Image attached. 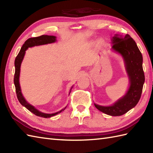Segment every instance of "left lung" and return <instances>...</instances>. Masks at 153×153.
Returning <instances> with one entry per match:
<instances>
[{
  "label": "left lung",
  "mask_w": 153,
  "mask_h": 153,
  "mask_svg": "<svg viewBox=\"0 0 153 153\" xmlns=\"http://www.w3.org/2000/svg\"><path fill=\"white\" fill-rule=\"evenodd\" d=\"M112 49L122 56L126 73L129 79V88L121 98L110 106L94 103L100 111L107 115L119 116L124 114L137 105L141 98L145 75L143 70L142 54L135 41L126 34L124 37L115 34L111 39Z\"/></svg>",
  "instance_id": "left-lung-1"
}]
</instances>
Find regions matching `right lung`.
Returning <instances> with one entry per match:
<instances>
[{"label": "right lung", "mask_w": 153, "mask_h": 153, "mask_svg": "<svg viewBox=\"0 0 153 153\" xmlns=\"http://www.w3.org/2000/svg\"><path fill=\"white\" fill-rule=\"evenodd\" d=\"M56 41V37L53 36V35H41L39 37H33V38H30L25 42V43L23 45L22 47L21 48V50L18 53V56H16L15 62H14V65H15V74H14V83L16 87V95H17L18 99L19 102H20L22 106H25L27 110H30L31 112L34 114L35 115L37 116L42 117V118H51L52 116H54L55 115L58 114L60 113L62 111H64V110L66 109V106L64 108H62L60 110V111L55 113H52V114H47V113H44L42 112L39 110H37L35 106L31 105V104L27 102L26 100L25 99L24 97L23 96L22 90H21V87L20 84H19V74H20V67L21 64L23 60H24V58L25 54V51L28 48L33 47L35 46H39V45H47V44H50L54 43V42ZM73 86L71 87L69 95L71 92V90L72 89Z\"/></svg>", "instance_id": "obj_1"}]
</instances>
